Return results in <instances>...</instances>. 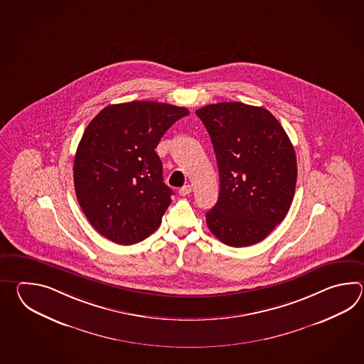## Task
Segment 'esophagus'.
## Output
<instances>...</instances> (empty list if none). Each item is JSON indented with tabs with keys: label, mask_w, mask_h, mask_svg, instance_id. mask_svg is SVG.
<instances>
[{
	"label": "esophagus",
	"mask_w": 364,
	"mask_h": 364,
	"mask_svg": "<svg viewBox=\"0 0 364 364\" xmlns=\"http://www.w3.org/2000/svg\"><path fill=\"white\" fill-rule=\"evenodd\" d=\"M191 191H193V187L190 185H185L183 187L179 188V195H181V196H186V195L191 193Z\"/></svg>",
	"instance_id": "obj_1"
}]
</instances>
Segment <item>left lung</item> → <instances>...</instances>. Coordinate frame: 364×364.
Returning <instances> with one entry per match:
<instances>
[{"label":"left lung","mask_w":364,"mask_h":364,"mask_svg":"<svg viewBox=\"0 0 364 364\" xmlns=\"http://www.w3.org/2000/svg\"><path fill=\"white\" fill-rule=\"evenodd\" d=\"M220 173V193L207 212L209 230L225 245L247 247L285 218L294 198V147L276 117L262 107L217 102L198 109Z\"/></svg>","instance_id":"8db88e82"}]
</instances>
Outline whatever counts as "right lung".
<instances>
[{"label":"right lung","instance_id":"add662e5","mask_svg":"<svg viewBox=\"0 0 364 364\" xmlns=\"http://www.w3.org/2000/svg\"><path fill=\"white\" fill-rule=\"evenodd\" d=\"M190 112L156 101L102 109L87 126L74 160V186L87 220L107 240L134 245L161 224L173 191L155 148Z\"/></svg>","mask_w":364,"mask_h":364}]
</instances>
